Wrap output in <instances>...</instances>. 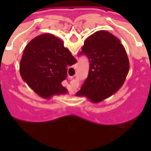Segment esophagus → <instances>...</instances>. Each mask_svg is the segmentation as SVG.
<instances>
[{
  "mask_svg": "<svg viewBox=\"0 0 151 151\" xmlns=\"http://www.w3.org/2000/svg\"><path fill=\"white\" fill-rule=\"evenodd\" d=\"M68 78H69V79H73V76H69V77H68Z\"/></svg>",
  "mask_w": 151,
  "mask_h": 151,
  "instance_id": "obj_1",
  "label": "esophagus"
}]
</instances>
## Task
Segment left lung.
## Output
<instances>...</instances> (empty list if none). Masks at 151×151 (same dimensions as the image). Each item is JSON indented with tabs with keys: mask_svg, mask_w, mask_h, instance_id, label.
Masks as SVG:
<instances>
[{
	"mask_svg": "<svg viewBox=\"0 0 151 151\" xmlns=\"http://www.w3.org/2000/svg\"><path fill=\"white\" fill-rule=\"evenodd\" d=\"M90 61L88 76L78 91L94 103L110 97L120 88L129 70L123 45L106 31H97L85 40L82 52Z\"/></svg>",
	"mask_w": 151,
	"mask_h": 151,
	"instance_id": "1",
	"label": "left lung"
}]
</instances>
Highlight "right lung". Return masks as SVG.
<instances>
[{
    "label": "right lung",
    "instance_id": "add662e5",
    "mask_svg": "<svg viewBox=\"0 0 151 151\" xmlns=\"http://www.w3.org/2000/svg\"><path fill=\"white\" fill-rule=\"evenodd\" d=\"M76 62L62 40L47 33L37 36L26 45L19 73L29 88L47 99L67 93L61 82L67 76L66 67Z\"/></svg>",
    "mask_w": 151,
    "mask_h": 151
}]
</instances>
